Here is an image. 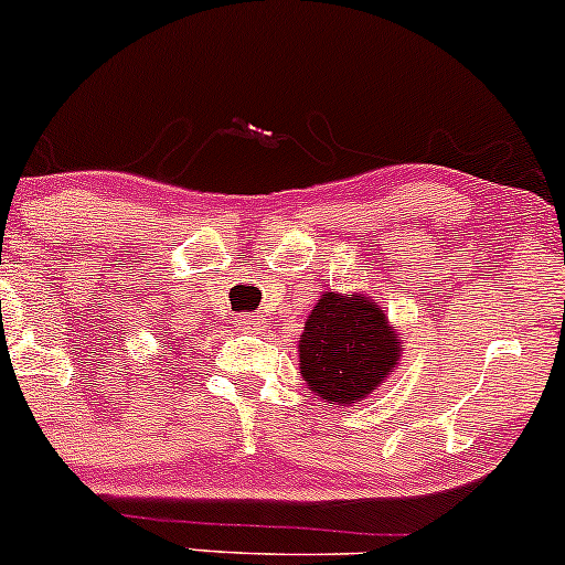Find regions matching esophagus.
I'll return each instance as SVG.
<instances>
[{"instance_id":"esophagus-1","label":"esophagus","mask_w":565,"mask_h":565,"mask_svg":"<svg viewBox=\"0 0 565 565\" xmlns=\"http://www.w3.org/2000/svg\"><path fill=\"white\" fill-rule=\"evenodd\" d=\"M236 326H239L242 331H253L260 326V318L258 316H239L236 318Z\"/></svg>"}]
</instances>
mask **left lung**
Returning a JSON list of instances; mask_svg holds the SVG:
<instances>
[{
  "instance_id": "8db88e82",
  "label": "left lung",
  "mask_w": 565,
  "mask_h": 565,
  "mask_svg": "<svg viewBox=\"0 0 565 565\" xmlns=\"http://www.w3.org/2000/svg\"><path fill=\"white\" fill-rule=\"evenodd\" d=\"M403 356L397 326L364 294L326 290L299 334V370L310 392L331 405L362 403Z\"/></svg>"
}]
</instances>
